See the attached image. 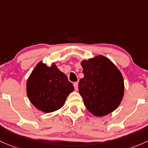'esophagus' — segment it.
Returning <instances> with one entry per match:
<instances>
[{"instance_id":"1","label":"esophagus","mask_w":148,"mask_h":148,"mask_svg":"<svg viewBox=\"0 0 148 148\" xmlns=\"http://www.w3.org/2000/svg\"><path fill=\"white\" fill-rule=\"evenodd\" d=\"M73 86H74L75 89V90L77 91V89H78V83H77V82H74Z\"/></svg>"}]
</instances>
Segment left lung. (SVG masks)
<instances>
[{"label": "left lung", "mask_w": 148, "mask_h": 148, "mask_svg": "<svg viewBox=\"0 0 148 148\" xmlns=\"http://www.w3.org/2000/svg\"><path fill=\"white\" fill-rule=\"evenodd\" d=\"M84 77L79 92L91 113L98 117L115 110L124 96V79L117 68L108 59L96 56L81 63Z\"/></svg>", "instance_id": "1"}]
</instances>
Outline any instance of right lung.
Segmentation results:
<instances>
[{"label":"right lung","mask_w":148,"mask_h":148,"mask_svg":"<svg viewBox=\"0 0 148 148\" xmlns=\"http://www.w3.org/2000/svg\"><path fill=\"white\" fill-rule=\"evenodd\" d=\"M73 89V85L67 76L55 64L48 67L42 62L38 63L26 84L29 100L35 107L44 112L61 108Z\"/></svg>","instance_id":"right-lung-1"}]
</instances>
